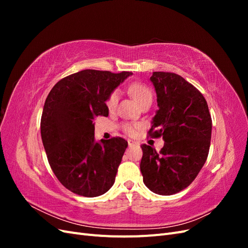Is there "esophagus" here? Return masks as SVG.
<instances>
[{
	"instance_id": "1",
	"label": "esophagus",
	"mask_w": 248,
	"mask_h": 248,
	"mask_svg": "<svg viewBox=\"0 0 248 248\" xmlns=\"http://www.w3.org/2000/svg\"><path fill=\"white\" fill-rule=\"evenodd\" d=\"M137 145H138V144H137L136 141H133V140H128V147H129V148L134 147V146H137Z\"/></svg>"
}]
</instances>
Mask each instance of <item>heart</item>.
<instances>
[{"instance_id": "heart-1", "label": "heart", "mask_w": 248, "mask_h": 248, "mask_svg": "<svg viewBox=\"0 0 248 248\" xmlns=\"http://www.w3.org/2000/svg\"><path fill=\"white\" fill-rule=\"evenodd\" d=\"M129 92L133 96V98L137 100V102L141 106L148 101H152L153 99V95L151 90H150L149 87H147L144 84H140V82H134V84L130 85L129 87ZM119 96L120 92L119 90H114L107 99V108L109 110H114L117 107L118 101H119ZM139 128V125L136 124H130V123H125L123 125V129L126 133H128L129 136H134L136 134L137 130Z\"/></svg>"}]
</instances>
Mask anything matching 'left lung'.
<instances>
[{
    "mask_svg": "<svg viewBox=\"0 0 248 248\" xmlns=\"http://www.w3.org/2000/svg\"><path fill=\"white\" fill-rule=\"evenodd\" d=\"M159 109L148 134L164 140L159 152L141 145L140 171L148 188L170 196L189 186L204 166L211 140L212 120L205 97L179 74L153 72L150 78Z\"/></svg>",
    "mask_w": 248,
    "mask_h": 248,
    "instance_id": "1",
    "label": "left lung"
}]
</instances>
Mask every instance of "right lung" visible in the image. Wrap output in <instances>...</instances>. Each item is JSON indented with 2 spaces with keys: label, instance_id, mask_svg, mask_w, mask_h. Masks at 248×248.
I'll return each instance as SVG.
<instances>
[{
  "label": "right lung",
  "instance_id": "right-lung-1",
  "mask_svg": "<svg viewBox=\"0 0 248 248\" xmlns=\"http://www.w3.org/2000/svg\"><path fill=\"white\" fill-rule=\"evenodd\" d=\"M131 74L81 70L59 80L47 95L40 123L43 147L54 174L73 193L98 197L115 182L128 144L119 137L96 142L94 120L108 116V95Z\"/></svg>",
  "mask_w": 248,
  "mask_h": 248
}]
</instances>
